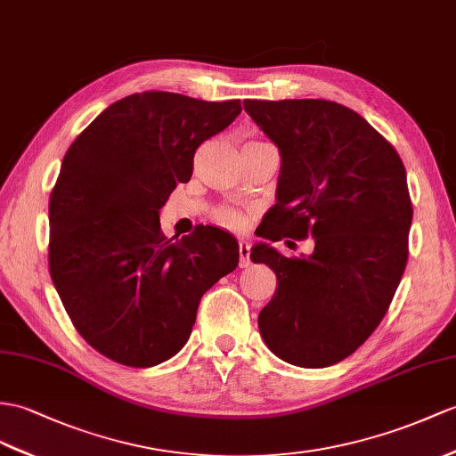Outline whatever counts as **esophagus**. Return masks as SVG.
<instances>
[{
    "label": "esophagus",
    "mask_w": 456,
    "mask_h": 456,
    "mask_svg": "<svg viewBox=\"0 0 456 456\" xmlns=\"http://www.w3.org/2000/svg\"><path fill=\"white\" fill-rule=\"evenodd\" d=\"M249 263V241L240 240V269H246Z\"/></svg>",
    "instance_id": "34e87169"
}]
</instances>
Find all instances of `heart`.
I'll list each match as a JSON object with an SVG mask.
<instances>
[{
    "label": "heart",
    "instance_id": "heart-1",
    "mask_svg": "<svg viewBox=\"0 0 456 456\" xmlns=\"http://www.w3.org/2000/svg\"><path fill=\"white\" fill-rule=\"evenodd\" d=\"M216 222L222 226H226V228H240L243 220H241V215L236 213L234 208L224 207L216 213Z\"/></svg>",
    "mask_w": 456,
    "mask_h": 456
}]
</instances>
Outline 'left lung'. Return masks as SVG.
<instances>
[{
	"mask_svg": "<svg viewBox=\"0 0 456 456\" xmlns=\"http://www.w3.org/2000/svg\"><path fill=\"white\" fill-rule=\"evenodd\" d=\"M243 108L282 160L261 238L315 240L302 257L269 243L251 249V261L276 274L261 337L288 363L327 368L368 340L404 274L412 224L404 164L379 131L330 100H246Z\"/></svg>",
	"mask_w": 456,
	"mask_h": 456,
	"instance_id": "1",
	"label": "left lung"
}]
</instances>
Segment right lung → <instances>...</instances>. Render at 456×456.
Returning a JSON list of instances; mask_svg holds the SVG:
<instances>
[{
    "label": "right lung",
    "mask_w": 456,
    "mask_h": 456,
    "mask_svg": "<svg viewBox=\"0 0 456 456\" xmlns=\"http://www.w3.org/2000/svg\"><path fill=\"white\" fill-rule=\"evenodd\" d=\"M240 100L147 91L108 106L65 152L50 195L52 282L79 335L129 368L170 360L203 294L238 266L228 232L166 238L160 208L193 174L199 144L226 129Z\"/></svg>",
    "instance_id": "right-lung-1"
}]
</instances>
